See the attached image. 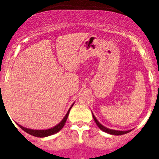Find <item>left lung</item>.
<instances>
[{
  "label": "left lung",
  "instance_id": "1",
  "mask_svg": "<svg viewBox=\"0 0 159 159\" xmlns=\"http://www.w3.org/2000/svg\"><path fill=\"white\" fill-rule=\"evenodd\" d=\"M92 116H93V119L95 120V123L96 125L99 127V128L100 130H102V131L106 132L107 134H114V135H122V134H127V133H129L130 131H131V130H112V129H109L107 127H104L103 125L101 124L99 121H98V119L95 118V116H94V114L92 113Z\"/></svg>",
  "mask_w": 159,
  "mask_h": 159
}]
</instances>
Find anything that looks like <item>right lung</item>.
Instances as JSON below:
<instances>
[{"label":"right lung","mask_w":159,"mask_h":159,"mask_svg":"<svg viewBox=\"0 0 159 159\" xmlns=\"http://www.w3.org/2000/svg\"><path fill=\"white\" fill-rule=\"evenodd\" d=\"M74 105V102L72 103V105L71 106V107L69 108V110L67 111V114L65 115V116L64 117V119L60 122L57 125H56L55 127H52V128H49V129H46V130H33V129H29V128H26V127H22L21 125H19L17 123V125L19 126L20 128L22 129L23 130H25L26 133L28 134H31V135H33L35 137H39V138H44V137H48V136H50V135H52V134H56L57 132L60 131L61 129L64 127V124H65L66 121H67V119L68 117V115H69V112L70 110L71 109L72 106Z\"/></svg>","instance_id":"1"}]
</instances>
